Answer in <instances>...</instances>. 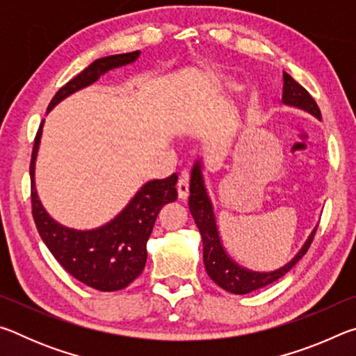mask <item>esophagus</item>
Instances as JSON below:
<instances>
[{"label": "esophagus", "instance_id": "obj_1", "mask_svg": "<svg viewBox=\"0 0 356 356\" xmlns=\"http://www.w3.org/2000/svg\"><path fill=\"white\" fill-rule=\"evenodd\" d=\"M177 188V195L180 201H185L190 195V184H188V176H182L179 179V182L176 185Z\"/></svg>", "mask_w": 356, "mask_h": 356}]
</instances>
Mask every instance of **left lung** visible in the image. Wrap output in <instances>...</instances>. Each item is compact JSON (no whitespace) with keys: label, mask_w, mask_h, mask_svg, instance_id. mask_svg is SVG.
<instances>
[{"label":"left lung","mask_w":356,"mask_h":356,"mask_svg":"<svg viewBox=\"0 0 356 356\" xmlns=\"http://www.w3.org/2000/svg\"><path fill=\"white\" fill-rule=\"evenodd\" d=\"M282 75H284L282 102H284L286 105L301 108V110L311 113L312 116H316L317 119H322L321 110H318L316 100L311 97V94L306 91L301 84L295 81L291 75L286 74V72H282ZM188 206L202 237L204 267H206L207 275L215 284H218L227 292L237 295L257 291V289L272 284V282L278 281L281 276H284L289 270L306 254V251L309 250L312 238H314L317 231V227H314V231L311 232L308 240H306L305 245L301 246L298 254L295 256L291 262L286 264L284 267L270 273L251 272V270H246L234 262L232 259L227 256L225 248H222L218 229H216L212 202L209 200L206 185H204L201 161H196V165L193 166L191 171Z\"/></svg>","instance_id":"8db88e82"}]
</instances>
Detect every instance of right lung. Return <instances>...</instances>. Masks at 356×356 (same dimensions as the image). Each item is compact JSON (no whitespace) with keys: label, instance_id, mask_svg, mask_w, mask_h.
Here are the masks:
<instances>
[{"label":"right lung","instance_id":"right-lung-1","mask_svg":"<svg viewBox=\"0 0 356 356\" xmlns=\"http://www.w3.org/2000/svg\"><path fill=\"white\" fill-rule=\"evenodd\" d=\"M138 56L140 51L95 59L59 89L48 105L47 113L70 94L97 81L100 75L106 74L108 70L134 63ZM42 125L44 122L40 124L34 138L29 165L33 218L40 238L56 261L83 284L102 292L127 287L141 275L146 265V245L159 212L166 204L177 200V174L163 180H150L143 185L122 212L105 226L92 231H76L61 226L42 207L34 186V165L40 144Z\"/></svg>","mask_w":356,"mask_h":356}]
</instances>
